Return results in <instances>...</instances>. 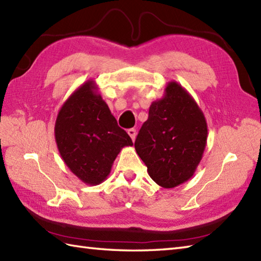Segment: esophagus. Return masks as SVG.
Here are the masks:
<instances>
[{
  "label": "esophagus",
  "mask_w": 261,
  "mask_h": 261,
  "mask_svg": "<svg viewBox=\"0 0 261 261\" xmlns=\"http://www.w3.org/2000/svg\"><path fill=\"white\" fill-rule=\"evenodd\" d=\"M127 134H129V136L131 137L132 141H135V140H136V136H137V131H136V129H129V130H127Z\"/></svg>",
  "instance_id": "1"
}]
</instances>
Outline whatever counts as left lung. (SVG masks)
Returning <instances> with one entry per match:
<instances>
[{"instance_id":"1","label":"left lung","mask_w":261,"mask_h":261,"mask_svg":"<svg viewBox=\"0 0 261 261\" xmlns=\"http://www.w3.org/2000/svg\"><path fill=\"white\" fill-rule=\"evenodd\" d=\"M206 140L207 123L202 110L184 87L171 81L164 96L149 108L135 148L152 180L174 188L192 178Z\"/></svg>"}]
</instances>
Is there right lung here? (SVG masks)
Masks as SVG:
<instances>
[{
	"label": "right lung",
	"instance_id": "1",
	"mask_svg": "<svg viewBox=\"0 0 261 261\" xmlns=\"http://www.w3.org/2000/svg\"><path fill=\"white\" fill-rule=\"evenodd\" d=\"M97 90L93 80L81 85L60 108L55 123V139L64 163L92 186L107 179L122 148L134 146Z\"/></svg>",
	"mask_w": 261,
	"mask_h": 261
}]
</instances>
